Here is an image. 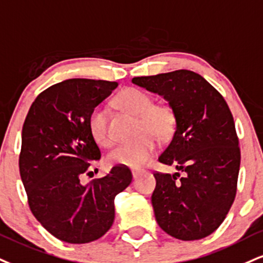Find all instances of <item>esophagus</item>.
Wrapping results in <instances>:
<instances>
[{
    "label": "esophagus",
    "instance_id": "34e87169",
    "mask_svg": "<svg viewBox=\"0 0 263 263\" xmlns=\"http://www.w3.org/2000/svg\"><path fill=\"white\" fill-rule=\"evenodd\" d=\"M140 174H141L140 170H132V176H134V179H135V180L137 179L138 176H140Z\"/></svg>",
    "mask_w": 263,
    "mask_h": 263
}]
</instances>
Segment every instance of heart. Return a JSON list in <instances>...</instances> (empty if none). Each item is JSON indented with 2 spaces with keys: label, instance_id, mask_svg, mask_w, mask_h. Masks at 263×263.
<instances>
[{
  "label": "heart",
  "instance_id": "heart-1",
  "mask_svg": "<svg viewBox=\"0 0 263 263\" xmlns=\"http://www.w3.org/2000/svg\"><path fill=\"white\" fill-rule=\"evenodd\" d=\"M116 104L122 110L138 116L134 141L116 147L107 159L114 165L140 169L149 163L157 149V140H166L174 134L176 127V114L170 105L164 103L153 104V98L137 88H126L116 97ZM91 137L101 147H109L112 143L107 126L106 112L98 106L88 120Z\"/></svg>",
  "mask_w": 263,
  "mask_h": 263
}]
</instances>
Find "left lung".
<instances>
[{"mask_svg":"<svg viewBox=\"0 0 263 263\" xmlns=\"http://www.w3.org/2000/svg\"><path fill=\"white\" fill-rule=\"evenodd\" d=\"M132 83L162 96L176 114L175 134L158 160L183 175L154 173L158 226L185 241L205 238L223 223L236 195L240 148L229 106L187 69L135 77Z\"/></svg>","mask_w":263,"mask_h":263,"instance_id":"left-lung-1","label":"left lung"}]
</instances>
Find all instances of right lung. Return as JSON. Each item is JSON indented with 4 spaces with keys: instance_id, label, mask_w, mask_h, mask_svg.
<instances>
[{
    "instance_id": "add662e5",
    "label": "right lung",
    "mask_w": 263,
    "mask_h": 263,
    "mask_svg": "<svg viewBox=\"0 0 263 263\" xmlns=\"http://www.w3.org/2000/svg\"><path fill=\"white\" fill-rule=\"evenodd\" d=\"M116 87L109 81H63L40 93L25 118L20 173L28 203L37 222L61 241L101 238L114 223L115 196L132 181L131 170L116 165L104 178L82 182L101 157L88 120Z\"/></svg>"
}]
</instances>
